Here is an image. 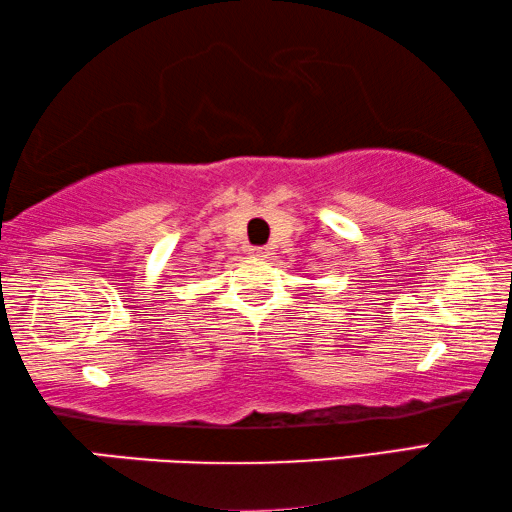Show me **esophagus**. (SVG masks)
I'll return each instance as SVG.
<instances>
[{"instance_id": "34e87169", "label": "esophagus", "mask_w": 512, "mask_h": 512, "mask_svg": "<svg viewBox=\"0 0 512 512\" xmlns=\"http://www.w3.org/2000/svg\"><path fill=\"white\" fill-rule=\"evenodd\" d=\"M249 254L256 256V258H265L267 256V249L265 247H249Z\"/></svg>"}]
</instances>
